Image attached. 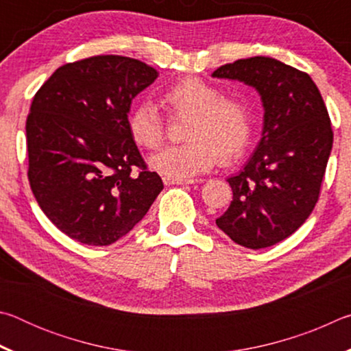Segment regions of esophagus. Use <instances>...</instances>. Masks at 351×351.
Listing matches in <instances>:
<instances>
[{"instance_id":"1","label":"esophagus","mask_w":351,"mask_h":351,"mask_svg":"<svg viewBox=\"0 0 351 351\" xmlns=\"http://www.w3.org/2000/svg\"><path fill=\"white\" fill-rule=\"evenodd\" d=\"M162 181L165 186H173V184H176V186H184V184H193L195 181L193 180H175V178H162Z\"/></svg>"}]
</instances>
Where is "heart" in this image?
<instances>
[{
	"label": "heart",
	"instance_id": "obj_1",
	"mask_svg": "<svg viewBox=\"0 0 351 351\" xmlns=\"http://www.w3.org/2000/svg\"><path fill=\"white\" fill-rule=\"evenodd\" d=\"M221 90L198 77H184L161 93V104L171 117H187L181 145L164 148L150 159V167L165 178L186 180L209 171L221 159L232 164L252 139V112L240 96H221ZM132 139L156 150L167 136V123L153 104H139L130 112Z\"/></svg>",
	"mask_w": 351,
	"mask_h": 351
}]
</instances>
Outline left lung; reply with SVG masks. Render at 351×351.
I'll list each match as a JSON object with an SVG mask.
<instances>
[{
  "label": "left lung",
  "instance_id": "obj_1",
  "mask_svg": "<svg viewBox=\"0 0 351 351\" xmlns=\"http://www.w3.org/2000/svg\"><path fill=\"white\" fill-rule=\"evenodd\" d=\"M212 75L254 86L265 108L260 144L228 180L234 197L217 226L237 245L269 247L293 235L317 203L332 147L328 111L311 77L276 58H241Z\"/></svg>",
  "mask_w": 351,
  "mask_h": 351
}]
</instances>
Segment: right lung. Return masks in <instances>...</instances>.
I'll use <instances>...</instances> for the list:
<instances>
[{"instance_id":"add662e5","label":"right lung","mask_w":351,"mask_h":351,"mask_svg":"<svg viewBox=\"0 0 351 351\" xmlns=\"http://www.w3.org/2000/svg\"><path fill=\"white\" fill-rule=\"evenodd\" d=\"M158 75L136 58L94 56L63 64L35 93L27 180L41 210L69 239L111 245L164 189L128 130L132 100Z\"/></svg>"}]
</instances>
